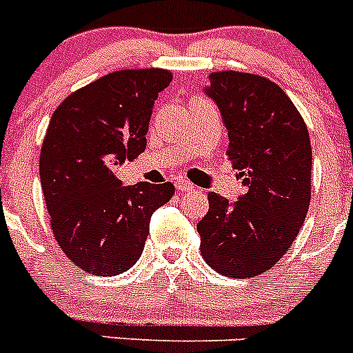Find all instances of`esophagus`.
Segmentation results:
<instances>
[{"instance_id":"34e87169","label":"esophagus","mask_w":353,"mask_h":353,"mask_svg":"<svg viewBox=\"0 0 353 353\" xmlns=\"http://www.w3.org/2000/svg\"><path fill=\"white\" fill-rule=\"evenodd\" d=\"M174 187H176V191L185 192V191H194V185L191 182H187L183 179H176L174 180Z\"/></svg>"}]
</instances>
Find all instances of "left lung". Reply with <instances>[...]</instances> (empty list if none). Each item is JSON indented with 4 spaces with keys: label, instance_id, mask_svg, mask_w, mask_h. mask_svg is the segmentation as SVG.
I'll return each mask as SVG.
<instances>
[{
    "label": "left lung",
    "instance_id": "1",
    "mask_svg": "<svg viewBox=\"0 0 353 353\" xmlns=\"http://www.w3.org/2000/svg\"><path fill=\"white\" fill-rule=\"evenodd\" d=\"M205 93L228 130V161L244 192L230 203L208 194L196 224L205 261L228 277H254L281 260L301 232L311 199L310 132L288 95L267 77L210 74Z\"/></svg>",
    "mask_w": 353,
    "mask_h": 353
}]
</instances>
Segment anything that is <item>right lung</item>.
<instances>
[{"label": "right lung", "mask_w": 353, "mask_h": 353, "mask_svg": "<svg viewBox=\"0 0 353 353\" xmlns=\"http://www.w3.org/2000/svg\"><path fill=\"white\" fill-rule=\"evenodd\" d=\"M173 76L164 68L111 72L68 95L40 152V182L56 242L93 276H118L141 256L150 217L171 182L121 185L117 170L146 148L150 117Z\"/></svg>", "instance_id": "right-lung-1"}]
</instances>
